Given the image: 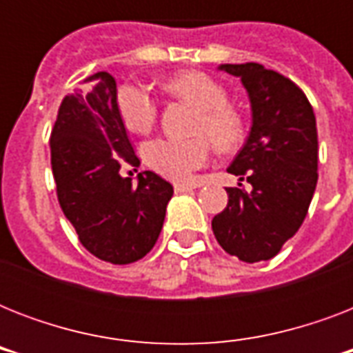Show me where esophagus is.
Masks as SVG:
<instances>
[{
    "mask_svg": "<svg viewBox=\"0 0 353 353\" xmlns=\"http://www.w3.org/2000/svg\"><path fill=\"white\" fill-rule=\"evenodd\" d=\"M174 190H176L177 194L190 192V190H192V187H190V185H185V183H176V185H174Z\"/></svg>",
    "mask_w": 353,
    "mask_h": 353,
    "instance_id": "esophagus-1",
    "label": "esophagus"
}]
</instances>
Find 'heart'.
Instances as JSON below:
<instances>
[{
  "label": "heart",
  "mask_w": 353,
  "mask_h": 353,
  "mask_svg": "<svg viewBox=\"0 0 353 353\" xmlns=\"http://www.w3.org/2000/svg\"><path fill=\"white\" fill-rule=\"evenodd\" d=\"M163 90L198 110L194 133L199 135L183 141L154 139L144 144L143 157L152 170L174 181H185L209 159V140L221 154H231L243 144L247 135L245 119L238 108L227 102L225 88L209 74L198 71L176 74L166 80ZM117 110L124 126L139 135H144L154 128L159 113L154 97L135 84L119 88Z\"/></svg>",
  "instance_id": "1"
}]
</instances>
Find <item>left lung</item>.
Here are the masks:
<instances>
[{"label":"left lung","instance_id":"left-lung-1","mask_svg":"<svg viewBox=\"0 0 353 353\" xmlns=\"http://www.w3.org/2000/svg\"><path fill=\"white\" fill-rule=\"evenodd\" d=\"M220 69L240 77L251 101V132L227 172L252 188H227L212 231L229 254L254 263L276 256L306 218L319 179L317 122L304 91L284 74L254 62Z\"/></svg>","mask_w":353,"mask_h":353}]
</instances>
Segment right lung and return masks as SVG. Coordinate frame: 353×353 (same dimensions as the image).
Instances as JSON below:
<instances>
[{
  "label": "right lung",
  "mask_w": 353,
  "mask_h": 353,
  "mask_svg": "<svg viewBox=\"0 0 353 353\" xmlns=\"http://www.w3.org/2000/svg\"><path fill=\"white\" fill-rule=\"evenodd\" d=\"M85 82L65 95L51 132L58 203L91 254L124 265L152 251L174 188L150 170L137 183L119 174L141 161L119 115L117 84L106 71Z\"/></svg>",
  "instance_id": "1"
}]
</instances>
